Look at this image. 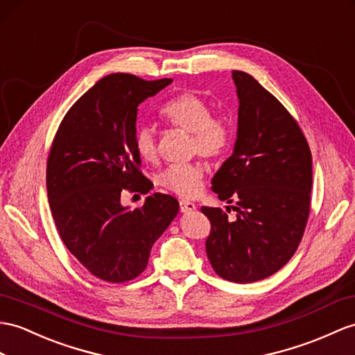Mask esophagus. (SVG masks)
Here are the masks:
<instances>
[{"instance_id":"1","label":"esophagus","mask_w":355,"mask_h":355,"mask_svg":"<svg viewBox=\"0 0 355 355\" xmlns=\"http://www.w3.org/2000/svg\"><path fill=\"white\" fill-rule=\"evenodd\" d=\"M179 206H180V212H182V214H188V212L196 211V205H194L193 202L180 200V202H179Z\"/></svg>"}]
</instances>
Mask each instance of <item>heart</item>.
Returning a JSON list of instances; mask_svg holds the SVG:
<instances>
[{
  "mask_svg": "<svg viewBox=\"0 0 355 355\" xmlns=\"http://www.w3.org/2000/svg\"><path fill=\"white\" fill-rule=\"evenodd\" d=\"M167 122L191 134V153L200 155L209 162H218L227 153L232 143V128L224 117L212 116V108L203 98L191 92H182L161 108ZM137 153L153 162L158 157L157 134L152 126H141L135 132ZM205 179V167L200 162L176 164L162 170L157 184L180 197H194L200 193Z\"/></svg>",
  "mask_w": 355,
  "mask_h": 355,
  "instance_id": "b5f03b06",
  "label": "heart"
}]
</instances>
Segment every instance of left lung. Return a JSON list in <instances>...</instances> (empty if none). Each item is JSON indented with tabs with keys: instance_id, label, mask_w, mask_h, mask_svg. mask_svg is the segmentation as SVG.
Returning a JSON list of instances; mask_svg holds the SVG:
<instances>
[{
	"instance_id": "left-lung-1",
	"label": "left lung",
	"mask_w": 355,
	"mask_h": 355,
	"mask_svg": "<svg viewBox=\"0 0 355 355\" xmlns=\"http://www.w3.org/2000/svg\"><path fill=\"white\" fill-rule=\"evenodd\" d=\"M239 101L233 153L212 179L220 200L236 202L230 220L202 206L211 221L207 259L221 279L270 277L297 252L310 212L312 153L295 119L252 75L233 71Z\"/></svg>"
}]
</instances>
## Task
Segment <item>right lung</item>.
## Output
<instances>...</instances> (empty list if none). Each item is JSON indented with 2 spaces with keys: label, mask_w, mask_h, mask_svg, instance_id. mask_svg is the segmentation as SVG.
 <instances>
[{
  "label": "right lung",
  "mask_w": 355,
  "mask_h": 355,
  "mask_svg": "<svg viewBox=\"0 0 355 355\" xmlns=\"http://www.w3.org/2000/svg\"><path fill=\"white\" fill-rule=\"evenodd\" d=\"M171 81L103 76L66 112L51 146L46 189L58 235L101 280L138 277L155 241L179 212L176 198L161 193L135 209L120 203L123 189L149 193L134 146L137 111Z\"/></svg>",
  "instance_id": "add662e5"
}]
</instances>
